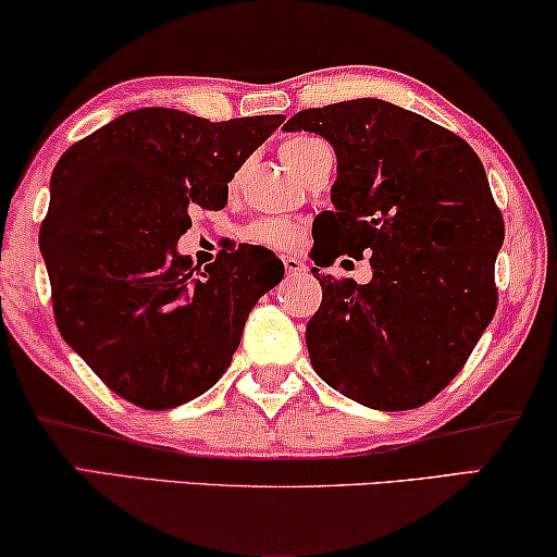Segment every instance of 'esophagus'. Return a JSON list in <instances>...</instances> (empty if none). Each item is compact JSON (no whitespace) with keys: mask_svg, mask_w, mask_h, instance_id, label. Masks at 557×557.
Wrapping results in <instances>:
<instances>
[{"mask_svg":"<svg viewBox=\"0 0 557 557\" xmlns=\"http://www.w3.org/2000/svg\"><path fill=\"white\" fill-rule=\"evenodd\" d=\"M281 261H284L286 273H299V271H304V263H301L296 256H284V258H281Z\"/></svg>","mask_w":557,"mask_h":557,"instance_id":"obj_1","label":"esophagus"}]
</instances>
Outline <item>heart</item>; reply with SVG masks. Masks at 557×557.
I'll use <instances>...</instances> for the list:
<instances>
[{"label":"heart","instance_id":"b5f03b06","mask_svg":"<svg viewBox=\"0 0 557 557\" xmlns=\"http://www.w3.org/2000/svg\"><path fill=\"white\" fill-rule=\"evenodd\" d=\"M319 144V139H311V136H294L281 144V159H284L288 170H294V164L307 154V151ZM246 238L256 246L263 248H276V250H288L294 248L301 238V227L294 223V220H284V218H269V220H258L248 227Z\"/></svg>","mask_w":557,"mask_h":557}]
</instances>
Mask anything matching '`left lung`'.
I'll list each match as a JSON object with an SVG mask.
<instances>
[{
  "label": "left lung",
  "instance_id": "obj_1",
  "mask_svg": "<svg viewBox=\"0 0 557 557\" xmlns=\"http://www.w3.org/2000/svg\"><path fill=\"white\" fill-rule=\"evenodd\" d=\"M284 128L334 147V210L317 223L372 269L368 284L311 269L322 284L307 324L317 375L360 406H423L459 375L497 311L505 220L476 151L380 98L299 111Z\"/></svg>",
  "mask_w": 557,
  "mask_h": 557
}]
</instances>
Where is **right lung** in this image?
Here are the masks:
<instances>
[{"label": "right lung", "instance_id": "right-lung-1", "mask_svg": "<svg viewBox=\"0 0 557 557\" xmlns=\"http://www.w3.org/2000/svg\"><path fill=\"white\" fill-rule=\"evenodd\" d=\"M281 124L139 109L55 164L40 250L58 330L134 406L166 410L210 391L250 309L284 278L276 253L248 243L205 269L177 253L189 210H223L227 182Z\"/></svg>", "mask_w": 557, "mask_h": 557}]
</instances>
